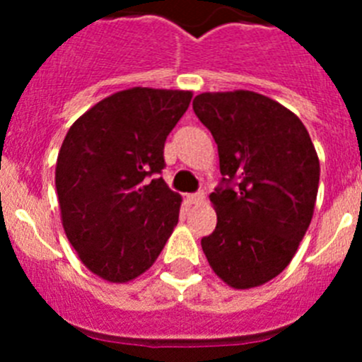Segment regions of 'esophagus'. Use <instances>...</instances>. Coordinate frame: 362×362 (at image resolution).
I'll return each mask as SVG.
<instances>
[{"instance_id": "34e87169", "label": "esophagus", "mask_w": 362, "mask_h": 362, "mask_svg": "<svg viewBox=\"0 0 362 362\" xmlns=\"http://www.w3.org/2000/svg\"><path fill=\"white\" fill-rule=\"evenodd\" d=\"M188 201H190V204H201L204 201V192L199 190L196 192V194H190V196H188Z\"/></svg>"}]
</instances>
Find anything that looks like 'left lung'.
Returning <instances> with one entry per match:
<instances>
[{"mask_svg": "<svg viewBox=\"0 0 362 362\" xmlns=\"http://www.w3.org/2000/svg\"><path fill=\"white\" fill-rule=\"evenodd\" d=\"M192 107L216 139L223 175L210 194L217 226L201 246L226 284L254 288L279 276L305 238L317 153L299 117L267 95L204 92Z\"/></svg>", "mask_w": 362, "mask_h": 362, "instance_id": "1", "label": "left lung"}]
</instances>
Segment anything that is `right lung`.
Listing matches in <instances>:
<instances>
[{
  "instance_id": "1",
  "label": "right lung",
  "mask_w": 362,
  "mask_h": 362,
  "mask_svg": "<svg viewBox=\"0 0 362 362\" xmlns=\"http://www.w3.org/2000/svg\"><path fill=\"white\" fill-rule=\"evenodd\" d=\"M190 99L136 86L99 101L66 132L56 166L63 228L95 276L136 279L177 225L181 197L159 174L166 137Z\"/></svg>"
}]
</instances>
